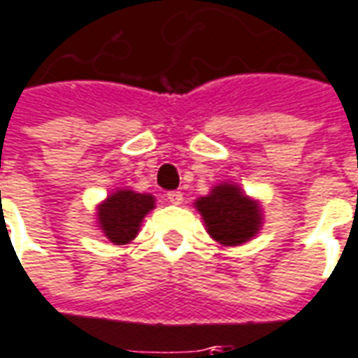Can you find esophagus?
Instances as JSON below:
<instances>
[{"label":"esophagus","mask_w":358,"mask_h":358,"mask_svg":"<svg viewBox=\"0 0 358 358\" xmlns=\"http://www.w3.org/2000/svg\"><path fill=\"white\" fill-rule=\"evenodd\" d=\"M166 199H169L172 205H180L184 201V196H182V192H169V194H166Z\"/></svg>","instance_id":"1"}]
</instances>
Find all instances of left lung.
I'll return each instance as SVG.
<instances>
[{
  "label": "left lung",
  "instance_id": "8db88e82",
  "mask_svg": "<svg viewBox=\"0 0 358 358\" xmlns=\"http://www.w3.org/2000/svg\"><path fill=\"white\" fill-rule=\"evenodd\" d=\"M207 232L224 246H236L259 231V207L232 184L215 186L209 196L196 201Z\"/></svg>",
  "mask_w": 358,
  "mask_h": 358
}]
</instances>
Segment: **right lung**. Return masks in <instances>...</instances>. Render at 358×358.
Wrapping results in <instances>:
<instances>
[{"instance_id":"right-lung-1","label":"right lung","mask_w":358,"mask_h":358,"mask_svg":"<svg viewBox=\"0 0 358 358\" xmlns=\"http://www.w3.org/2000/svg\"><path fill=\"white\" fill-rule=\"evenodd\" d=\"M155 207V197L120 189L99 207V222L104 236L114 244H127L136 238L143 217Z\"/></svg>"}]
</instances>
